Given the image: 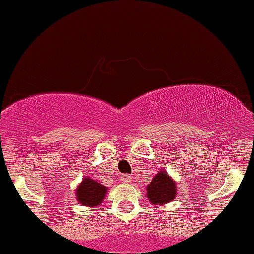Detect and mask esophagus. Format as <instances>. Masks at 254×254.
Segmentation results:
<instances>
[{"label":"esophagus","mask_w":254,"mask_h":254,"mask_svg":"<svg viewBox=\"0 0 254 254\" xmlns=\"http://www.w3.org/2000/svg\"><path fill=\"white\" fill-rule=\"evenodd\" d=\"M121 180L124 183H130L132 182V177H130L129 174H124V175H121Z\"/></svg>","instance_id":"esophagus-1"}]
</instances>
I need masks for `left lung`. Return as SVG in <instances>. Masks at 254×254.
<instances>
[{
  "mask_svg": "<svg viewBox=\"0 0 254 254\" xmlns=\"http://www.w3.org/2000/svg\"><path fill=\"white\" fill-rule=\"evenodd\" d=\"M175 195H177V185L164 170L158 173L147 187V197L154 205L170 202L174 200Z\"/></svg>",
  "mask_w": 254,
  "mask_h": 254,
  "instance_id": "8db88e82",
  "label": "left lung"
}]
</instances>
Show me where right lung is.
<instances>
[{
	"instance_id": "obj_1",
	"label": "right lung",
	"mask_w": 254,
	"mask_h": 254,
	"mask_svg": "<svg viewBox=\"0 0 254 254\" xmlns=\"http://www.w3.org/2000/svg\"><path fill=\"white\" fill-rule=\"evenodd\" d=\"M106 191V187L90 178H84L82 183L76 189L77 201L85 206H96L102 201Z\"/></svg>"
}]
</instances>
